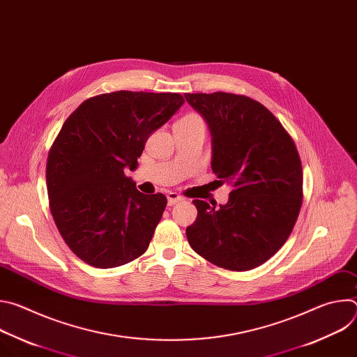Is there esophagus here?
I'll list each match as a JSON object with an SVG mask.
<instances>
[{
	"instance_id": "obj_1",
	"label": "esophagus",
	"mask_w": 357,
	"mask_h": 357,
	"mask_svg": "<svg viewBox=\"0 0 357 357\" xmlns=\"http://www.w3.org/2000/svg\"><path fill=\"white\" fill-rule=\"evenodd\" d=\"M167 199H168V205H169V206H174L175 203H178V202L183 200V197H182L181 195L175 193V192H168V195H167Z\"/></svg>"
}]
</instances>
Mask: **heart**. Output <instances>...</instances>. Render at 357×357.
<instances>
[{"label":"heart","instance_id":"b5f03b06","mask_svg":"<svg viewBox=\"0 0 357 357\" xmlns=\"http://www.w3.org/2000/svg\"><path fill=\"white\" fill-rule=\"evenodd\" d=\"M183 120H200V119H199L197 116H193V114H192V116H186Z\"/></svg>","mask_w":357,"mask_h":357}]
</instances>
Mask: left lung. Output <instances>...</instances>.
<instances>
[{"label":"left lung","instance_id":"1","mask_svg":"<svg viewBox=\"0 0 357 357\" xmlns=\"http://www.w3.org/2000/svg\"><path fill=\"white\" fill-rule=\"evenodd\" d=\"M212 135V169L233 189L226 205L193 200L197 218L186 227L190 247L215 266L252 270L282 247L302 203L296 146L259 101L231 93H186Z\"/></svg>","mask_w":357,"mask_h":357}]
</instances>
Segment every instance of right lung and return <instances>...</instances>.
<instances>
[{
	"label": "right lung",
	"instance_id": "add662e5",
	"mask_svg": "<svg viewBox=\"0 0 357 357\" xmlns=\"http://www.w3.org/2000/svg\"><path fill=\"white\" fill-rule=\"evenodd\" d=\"M183 101L178 93L120 90L87 98L62 126L46 164L49 206L84 263L113 268L148 248L167 197L141 193L124 171L137 169L148 137Z\"/></svg>",
	"mask_w": 357,
	"mask_h": 357
}]
</instances>
